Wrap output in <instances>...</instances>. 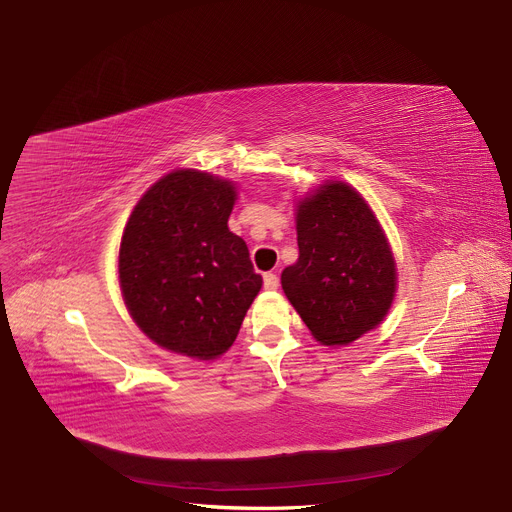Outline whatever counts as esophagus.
<instances>
[{
	"mask_svg": "<svg viewBox=\"0 0 512 512\" xmlns=\"http://www.w3.org/2000/svg\"><path fill=\"white\" fill-rule=\"evenodd\" d=\"M263 286H265V290H276L280 286L278 276L276 274H265L263 276Z\"/></svg>",
	"mask_w": 512,
	"mask_h": 512,
	"instance_id": "1",
	"label": "esophagus"
}]
</instances>
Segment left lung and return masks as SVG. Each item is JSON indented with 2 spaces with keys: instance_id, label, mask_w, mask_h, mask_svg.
<instances>
[{
  "instance_id": "left-lung-1",
  "label": "left lung",
  "mask_w": 512,
  "mask_h": 512,
  "mask_svg": "<svg viewBox=\"0 0 512 512\" xmlns=\"http://www.w3.org/2000/svg\"><path fill=\"white\" fill-rule=\"evenodd\" d=\"M299 259L282 290L311 336L346 346L378 328L396 294V261L382 224L357 188L326 180L297 201Z\"/></svg>"
}]
</instances>
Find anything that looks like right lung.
I'll use <instances>...</instances> for the list:
<instances>
[{"label": "right lung", "mask_w": 512, "mask_h": 512, "mask_svg": "<svg viewBox=\"0 0 512 512\" xmlns=\"http://www.w3.org/2000/svg\"><path fill=\"white\" fill-rule=\"evenodd\" d=\"M236 197L232 180L180 168L147 188L124 226V305L170 353L199 361L224 355L261 290L247 242L228 230Z\"/></svg>", "instance_id": "1"}]
</instances>
